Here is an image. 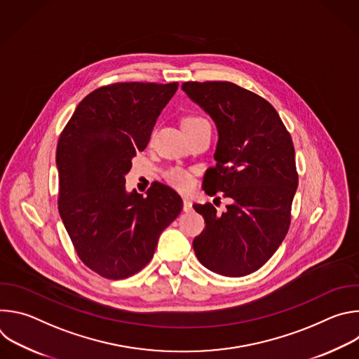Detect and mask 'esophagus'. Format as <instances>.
I'll return each instance as SVG.
<instances>
[{"label":"esophagus","mask_w":359,"mask_h":359,"mask_svg":"<svg viewBox=\"0 0 359 359\" xmlns=\"http://www.w3.org/2000/svg\"><path fill=\"white\" fill-rule=\"evenodd\" d=\"M191 200L189 197H183V212H190L191 210Z\"/></svg>","instance_id":"34e87169"}]
</instances>
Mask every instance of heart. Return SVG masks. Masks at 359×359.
<instances>
[{
    "instance_id": "obj_1",
    "label": "heart",
    "mask_w": 359,
    "mask_h": 359,
    "mask_svg": "<svg viewBox=\"0 0 359 359\" xmlns=\"http://www.w3.org/2000/svg\"><path fill=\"white\" fill-rule=\"evenodd\" d=\"M206 122L203 118L198 116H189L183 121V128H189V126H194L198 123ZM168 182L175 186L179 190H187L191 186V176L189 172L183 170V169H172L168 175Z\"/></svg>"
}]
</instances>
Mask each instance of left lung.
I'll return each instance as SVG.
<instances>
[{"mask_svg":"<svg viewBox=\"0 0 359 359\" xmlns=\"http://www.w3.org/2000/svg\"><path fill=\"white\" fill-rule=\"evenodd\" d=\"M183 92L217 128L216 166L203 190L231 198L217 215L193 204L206 227L193 240L198 262L213 273L243 277L264 266L283 243L298 186L290 133L266 99L231 82H184Z\"/></svg>","mask_w":359,"mask_h":359,"instance_id":"8db88e82","label":"left lung"}]
</instances>
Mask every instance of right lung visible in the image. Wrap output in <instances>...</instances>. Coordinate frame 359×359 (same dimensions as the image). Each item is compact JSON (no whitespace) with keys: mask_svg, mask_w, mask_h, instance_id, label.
Here are the masks:
<instances>
[{"mask_svg":"<svg viewBox=\"0 0 359 359\" xmlns=\"http://www.w3.org/2000/svg\"><path fill=\"white\" fill-rule=\"evenodd\" d=\"M179 83L123 82L85 96L60 136L58 209L79 259L122 280L153 257L159 236L180 215L182 197L153 183L146 197L126 190L132 159Z\"/></svg>","mask_w":359,"mask_h":359,"instance_id":"obj_1","label":"right lung"}]
</instances>
